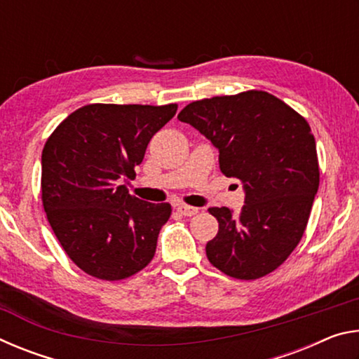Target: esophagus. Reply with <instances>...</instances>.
Segmentation results:
<instances>
[{
  "label": "esophagus",
  "mask_w": 359,
  "mask_h": 359,
  "mask_svg": "<svg viewBox=\"0 0 359 359\" xmlns=\"http://www.w3.org/2000/svg\"><path fill=\"white\" fill-rule=\"evenodd\" d=\"M177 212H180L182 215L185 217H191V215H196L199 209L198 208H193V205H187V204H177Z\"/></svg>",
  "instance_id": "1"
}]
</instances>
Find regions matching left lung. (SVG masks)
Wrapping results in <instances>:
<instances>
[{"label":"left lung","mask_w":359,"mask_h":359,"mask_svg":"<svg viewBox=\"0 0 359 359\" xmlns=\"http://www.w3.org/2000/svg\"><path fill=\"white\" fill-rule=\"evenodd\" d=\"M177 118L215 145L220 171L245 190L238 217L228 208L209 209L218 220L205 245L210 264L241 280L276 271L299 244L320 185L307 120L261 90L190 102Z\"/></svg>","instance_id":"obj_1"}]
</instances>
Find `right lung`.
<instances>
[{"label": "right lung", "instance_id": "obj_1", "mask_svg": "<svg viewBox=\"0 0 359 359\" xmlns=\"http://www.w3.org/2000/svg\"><path fill=\"white\" fill-rule=\"evenodd\" d=\"M177 104H87L68 115L42 150L41 198L66 255L88 276L121 280L154 258L171 204L131 196L145 149Z\"/></svg>", "mask_w": 359, "mask_h": 359}]
</instances>
